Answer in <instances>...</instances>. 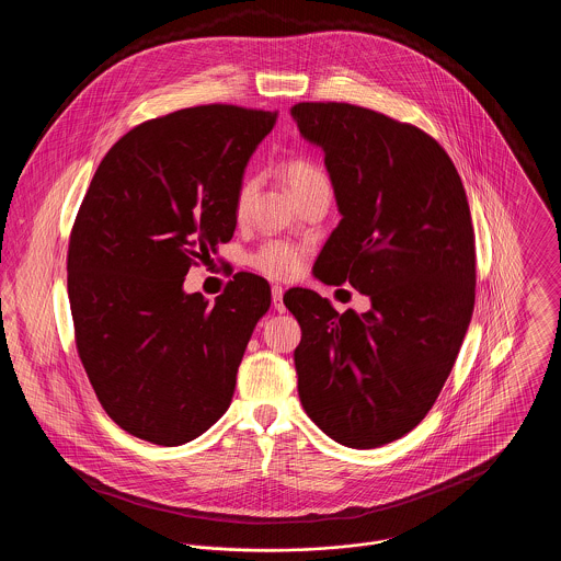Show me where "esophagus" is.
<instances>
[{
  "label": "esophagus",
  "mask_w": 561,
  "mask_h": 561,
  "mask_svg": "<svg viewBox=\"0 0 561 561\" xmlns=\"http://www.w3.org/2000/svg\"><path fill=\"white\" fill-rule=\"evenodd\" d=\"M283 296H285V289H283L280 285H272V302H274V309H276L278 313H285Z\"/></svg>",
  "instance_id": "34e87169"
}]
</instances>
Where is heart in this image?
<instances>
[{
	"label": "heart",
	"instance_id": "obj_1",
	"mask_svg": "<svg viewBox=\"0 0 561 561\" xmlns=\"http://www.w3.org/2000/svg\"><path fill=\"white\" fill-rule=\"evenodd\" d=\"M283 176H285V183L289 185V190L294 192V196H300L302 192L311 190L313 185L328 183V179L320 168L307 160L287 161L283 165ZM252 187H254L252 181H245L241 185L240 194H238V211L245 209ZM302 261H305V250L294 243H287V241H267L250 256L252 267H256L259 272H263L267 276H276V278L296 276L302 267Z\"/></svg>",
	"mask_w": 561,
	"mask_h": 561
}]
</instances>
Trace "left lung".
I'll use <instances>...</instances> for the list:
<instances>
[{"instance_id":"8db88e82","label":"left lung","mask_w":561,"mask_h":561,"mask_svg":"<svg viewBox=\"0 0 561 561\" xmlns=\"http://www.w3.org/2000/svg\"><path fill=\"white\" fill-rule=\"evenodd\" d=\"M320 147L341 222L313 265L371 302L343 316L294 287L298 396L332 440L374 449L414 430L458 358L476 305V233L460 174L425 131L350 103L291 107Z\"/></svg>"}]
</instances>
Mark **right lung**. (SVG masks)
Listing matches in <instances>:
<instances>
[{"label":"right lung","mask_w":561,"mask_h":561,"mask_svg":"<svg viewBox=\"0 0 561 561\" xmlns=\"http://www.w3.org/2000/svg\"><path fill=\"white\" fill-rule=\"evenodd\" d=\"M276 112L201 105L147 121L99 163L69 241V300L88 380L127 434L176 447L231 405L241 356L272 300L240 272L209 305L196 261L233 238L243 170Z\"/></svg>","instance_id":"add662e5"}]
</instances>
